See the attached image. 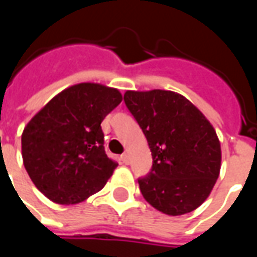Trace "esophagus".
Instances as JSON below:
<instances>
[{"label": "esophagus", "mask_w": 257, "mask_h": 257, "mask_svg": "<svg viewBox=\"0 0 257 257\" xmlns=\"http://www.w3.org/2000/svg\"><path fill=\"white\" fill-rule=\"evenodd\" d=\"M121 161H122L123 164H129V154L123 153L122 156H121Z\"/></svg>", "instance_id": "1"}]
</instances>
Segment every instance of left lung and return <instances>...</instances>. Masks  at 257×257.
I'll use <instances>...</instances> for the list:
<instances>
[{
	"mask_svg": "<svg viewBox=\"0 0 257 257\" xmlns=\"http://www.w3.org/2000/svg\"><path fill=\"white\" fill-rule=\"evenodd\" d=\"M123 101L143 131L153 168L139 178L145 199L162 213L193 212L219 178L220 142L193 103L172 90H126Z\"/></svg>",
	"mask_w": 257,
	"mask_h": 257,
	"instance_id": "left-lung-1",
	"label": "left lung"
}]
</instances>
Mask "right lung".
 I'll return each mask as SVG.
<instances>
[{
	"label": "right lung",
	"mask_w": 257,
	"mask_h": 257,
	"mask_svg": "<svg viewBox=\"0 0 257 257\" xmlns=\"http://www.w3.org/2000/svg\"><path fill=\"white\" fill-rule=\"evenodd\" d=\"M122 100L119 90L82 82L48 101L22 135L29 176L56 204H78L100 191L117 168L104 151L100 123Z\"/></svg>",
	"instance_id": "add662e5"
}]
</instances>
